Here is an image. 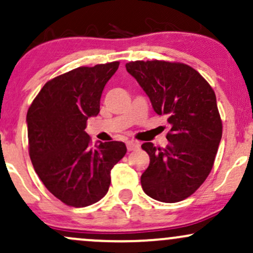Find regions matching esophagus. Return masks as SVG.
I'll return each mask as SVG.
<instances>
[{"label": "esophagus", "instance_id": "34e87169", "mask_svg": "<svg viewBox=\"0 0 253 253\" xmlns=\"http://www.w3.org/2000/svg\"><path fill=\"white\" fill-rule=\"evenodd\" d=\"M126 145H127V150L128 151H136V150H139V147H140L139 143H136V141H134V140L127 141Z\"/></svg>", "mask_w": 253, "mask_h": 253}]
</instances>
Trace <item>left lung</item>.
I'll list each match as a JSON object with an SVG mask.
<instances>
[{"label": "left lung", "mask_w": 253, "mask_h": 253, "mask_svg": "<svg viewBox=\"0 0 253 253\" xmlns=\"http://www.w3.org/2000/svg\"><path fill=\"white\" fill-rule=\"evenodd\" d=\"M126 70L171 126L165 149L141 145L150 156L141 187L157 201H182L199 189L213 168L222 136L215 92L199 72L182 63L136 60L127 63Z\"/></svg>", "instance_id": "1"}]
</instances>
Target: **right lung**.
I'll return each mask as SVG.
<instances>
[{
	"mask_svg": "<svg viewBox=\"0 0 253 253\" xmlns=\"http://www.w3.org/2000/svg\"><path fill=\"white\" fill-rule=\"evenodd\" d=\"M119 62L81 66L48 81L27 112L30 157L47 190L72 207L100 201L110 170L126 155L123 141L90 146L86 120L100 113L103 88Z\"/></svg>",
	"mask_w": 253,
	"mask_h": 253,
	"instance_id": "1",
	"label": "right lung"
}]
</instances>
